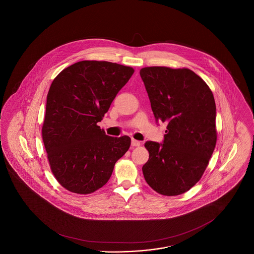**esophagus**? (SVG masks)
I'll return each mask as SVG.
<instances>
[{"instance_id": "1", "label": "esophagus", "mask_w": 254, "mask_h": 254, "mask_svg": "<svg viewBox=\"0 0 254 254\" xmlns=\"http://www.w3.org/2000/svg\"><path fill=\"white\" fill-rule=\"evenodd\" d=\"M139 144H140V142H139L138 140H137V139H134V138L131 139V145H132V146H139Z\"/></svg>"}]
</instances>
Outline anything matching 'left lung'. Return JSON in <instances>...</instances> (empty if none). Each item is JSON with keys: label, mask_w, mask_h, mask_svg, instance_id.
I'll use <instances>...</instances> for the list:
<instances>
[{"label": "left lung", "mask_w": 254, "mask_h": 254, "mask_svg": "<svg viewBox=\"0 0 254 254\" xmlns=\"http://www.w3.org/2000/svg\"><path fill=\"white\" fill-rule=\"evenodd\" d=\"M155 121L167 122L162 143L146 141L147 184L164 195L188 191L202 177L217 140L216 105L208 85L189 69L139 70Z\"/></svg>", "instance_id": "1"}]
</instances>
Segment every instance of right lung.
<instances>
[{
  "instance_id": "right-lung-1",
  "label": "right lung",
  "mask_w": 254,
  "mask_h": 254,
  "mask_svg": "<svg viewBox=\"0 0 254 254\" xmlns=\"http://www.w3.org/2000/svg\"><path fill=\"white\" fill-rule=\"evenodd\" d=\"M133 72L117 63L83 61L52 82L42 135L51 170L65 189L81 194L97 191L129 149L128 136L110 137L97 124Z\"/></svg>"
}]
</instances>
